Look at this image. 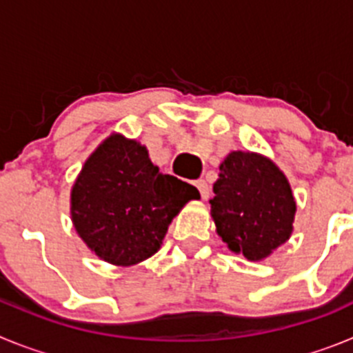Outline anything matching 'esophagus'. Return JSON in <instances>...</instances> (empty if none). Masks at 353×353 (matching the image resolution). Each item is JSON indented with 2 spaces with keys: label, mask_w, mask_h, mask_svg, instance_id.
Instances as JSON below:
<instances>
[{
  "label": "esophagus",
  "mask_w": 353,
  "mask_h": 353,
  "mask_svg": "<svg viewBox=\"0 0 353 353\" xmlns=\"http://www.w3.org/2000/svg\"><path fill=\"white\" fill-rule=\"evenodd\" d=\"M194 185L198 187L199 194H201V198L203 199H207L208 196H210V185L207 183V180H196Z\"/></svg>",
  "instance_id": "34e87169"
}]
</instances>
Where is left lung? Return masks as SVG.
<instances>
[{
	"label": "left lung",
	"mask_w": 353,
	"mask_h": 353,
	"mask_svg": "<svg viewBox=\"0 0 353 353\" xmlns=\"http://www.w3.org/2000/svg\"><path fill=\"white\" fill-rule=\"evenodd\" d=\"M214 183L215 232L249 261L269 258L292 236L297 203L286 174L256 152H230Z\"/></svg>",
	"instance_id": "left-lung-1"
}]
</instances>
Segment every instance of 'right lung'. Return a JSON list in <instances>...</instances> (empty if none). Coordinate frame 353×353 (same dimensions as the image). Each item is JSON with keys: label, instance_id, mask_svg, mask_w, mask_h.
<instances>
[{"label": "right lung", "instance_id": "add662e5", "mask_svg": "<svg viewBox=\"0 0 353 353\" xmlns=\"http://www.w3.org/2000/svg\"><path fill=\"white\" fill-rule=\"evenodd\" d=\"M191 199H199L194 185L162 174L145 145L113 132L72 185L70 219L101 260L130 267L161 249L168 226Z\"/></svg>", "mask_w": 353, "mask_h": 353}]
</instances>
